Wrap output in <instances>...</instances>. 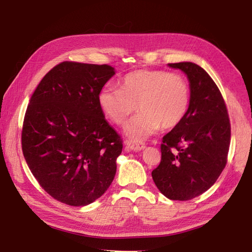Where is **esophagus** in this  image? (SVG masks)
<instances>
[{
    "instance_id": "esophagus-1",
    "label": "esophagus",
    "mask_w": 252,
    "mask_h": 252,
    "mask_svg": "<svg viewBox=\"0 0 252 252\" xmlns=\"http://www.w3.org/2000/svg\"><path fill=\"white\" fill-rule=\"evenodd\" d=\"M146 148V145L142 141L136 140H127L126 141V149L131 151H141Z\"/></svg>"
}]
</instances>
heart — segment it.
Wrapping results in <instances>:
<instances>
[{
    "label": "heart",
    "mask_w": 252,
    "mask_h": 252,
    "mask_svg": "<svg viewBox=\"0 0 252 252\" xmlns=\"http://www.w3.org/2000/svg\"><path fill=\"white\" fill-rule=\"evenodd\" d=\"M191 91L184 76L165 70L139 69L127 74L120 89L103 88L97 96L105 116L123 126L137 111L141 112L126 127L133 140H141L160 129H172L182 123L190 105Z\"/></svg>",
    "instance_id": "b5f03b06"
}]
</instances>
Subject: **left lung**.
I'll return each mask as SVG.
<instances>
[{"mask_svg":"<svg viewBox=\"0 0 252 252\" xmlns=\"http://www.w3.org/2000/svg\"><path fill=\"white\" fill-rule=\"evenodd\" d=\"M168 66L187 75L191 99L181 124L163 137L152 178L166 198L187 201L207 191L223 172L230 123L222 94L207 71L191 62Z\"/></svg>","mask_w":252,"mask_h":252,"instance_id":"8db88e82","label":"left lung"}]
</instances>
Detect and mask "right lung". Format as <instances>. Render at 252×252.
<instances>
[{"instance_id":"1","label":"right lung","mask_w":252,"mask_h":252,"mask_svg":"<svg viewBox=\"0 0 252 252\" xmlns=\"http://www.w3.org/2000/svg\"><path fill=\"white\" fill-rule=\"evenodd\" d=\"M114 74L106 64L63 62L43 77L30 97L23 153L40 186L58 201L90 204L114 179L123 141L97 101Z\"/></svg>"}]
</instances>
